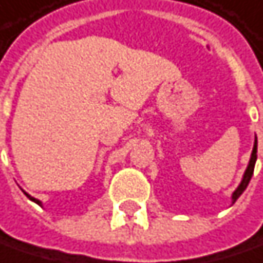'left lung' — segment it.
<instances>
[{
	"instance_id": "1",
	"label": "left lung",
	"mask_w": 263,
	"mask_h": 263,
	"mask_svg": "<svg viewBox=\"0 0 263 263\" xmlns=\"http://www.w3.org/2000/svg\"><path fill=\"white\" fill-rule=\"evenodd\" d=\"M256 159H257V138H254V147H253V151H251V157H250V162H248V166H247L246 173H244V177L239 183V186L235 189V192L232 194V203H235L241 194L244 192L248 186V183L251 180V176H253V171H254V163H256Z\"/></svg>"
}]
</instances>
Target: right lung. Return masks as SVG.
I'll list each match as a JSON object with an SVG mask.
<instances>
[{"instance_id": "obj_1", "label": "right lung", "mask_w": 263, "mask_h": 263, "mask_svg": "<svg viewBox=\"0 0 263 263\" xmlns=\"http://www.w3.org/2000/svg\"><path fill=\"white\" fill-rule=\"evenodd\" d=\"M24 194H25V195H27V197H28V198H30V200H31V201H34V203H36V204H39V206H42V201H39V200H37V198H34V197H31V195H28V194H27V192H24Z\"/></svg>"}]
</instances>
